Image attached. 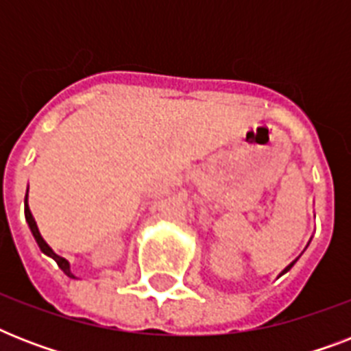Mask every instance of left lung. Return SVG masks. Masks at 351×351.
<instances>
[{
    "label": "left lung",
    "mask_w": 351,
    "mask_h": 351,
    "mask_svg": "<svg viewBox=\"0 0 351 351\" xmlns=\"http://www.w3.org/2000/svg\"><path fill=\"white\" fill-rule=\"evenodd\" d=\"M291 266H293V262H291V264H289V266L286 267V269H284V271H288V269H289V267H291ZM284 271H282V273H284Z\"/></svg>",
    "instance_id": "obj_1"
}]
</instances>
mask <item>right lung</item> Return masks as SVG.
Segmentation results:
<instances>
[{"label":"right lung","mask_w":351,"mask_h":351,"mask_svg":"<svg viewBox=\"0 0 351 351\" xmlns=\"http://www.w3.org/2000/svg\"><path fill=\"white\" fill-rule=\"evenodd\" d=\"M25 219H27V222H29V228H30V231H32V234H34V239H36V242H38V245H40V250L43 251L45 255L52 256V258L56 261L58 266H60V269H62V271L65 273L67 277L76 278L73 275V271H71V264H69V261H65L63 256L56 255V253H54V251L51 250V245L47 244L45 240H43V237H41V234H40V230H38V226H36L34 217H32V213H30L29 204H27V195H25Z\"/></svg>","instance_id":"right-lung-1"}]
</instances>
